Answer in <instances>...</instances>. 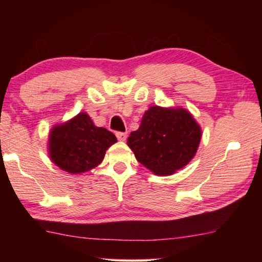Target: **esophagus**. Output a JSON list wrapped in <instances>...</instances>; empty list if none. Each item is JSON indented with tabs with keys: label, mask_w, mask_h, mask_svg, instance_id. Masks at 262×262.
I'll list each match as a JSON object with an SVG mask.
<instances>
[{
	"label": "esophagus",
	"mask_w": 262,
	"mask_h": 262,
	"mask_svg": "<svg viewBox=\"0 0 262 262\" xmlns=\"http://www.w3.org/2000/svg\"><path fill=\"white\" fill-rule=\"evenodd\" d=\"M115 135H117L119 141H126L127 136H128L126 132H117V133H115Z\"/></svg>",
	"instance_id": "obj_1"
}]
</instances>
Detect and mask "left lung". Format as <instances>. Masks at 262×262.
<instances>
[{
	"label": "left lung",
	"mask_w": 262,
	"mask_h": 262,
	"mask_svg": "<svg viewBox=\"0 0 262 262\" xmlns=\"http://www.w3.org/2000/svg\"><path fill=\"white\" fill-rule=\"evenodd\" d=\"M200 140V126L187 111L152 106L127 143L142 165L156 174L168 176L187 165Z\"/></svg>",
	"instance_id": "obj_1"
}]
</instances>
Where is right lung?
<instances>
[{
  "label": "right lung",
  "mask_w": 262,
  "mask_h": 262,
  "mask_svg": "<svg viewBox=\"0 0 262 262\" xmlns=\"http://www.w3.org/2000/svg\"><path fill=\"white\" fill-rule=\"evenodd\" d=\"M117 137L103 127H97L86 113L56 126L50 135V156L62 170L77 174L99 165L106 150Z\"/></svg>",
  "instance_id": "obj_1"
}]
</instances>
